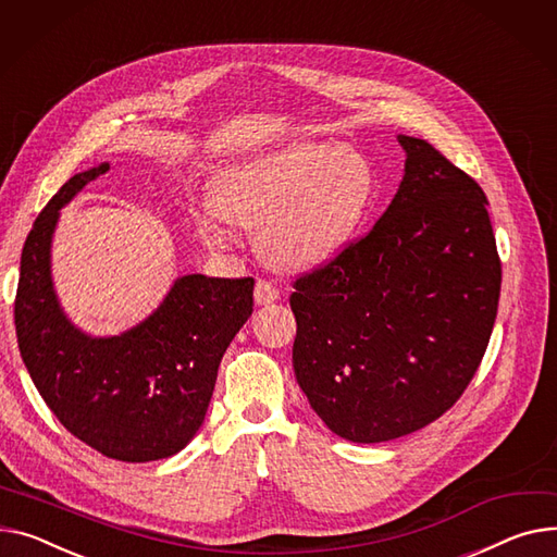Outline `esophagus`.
<instances>
[{"label": "esophagus", "instance_id": "1", "mask_svg": "<svg viewBox=\"0 0 557 557\" xmlns=\"http://www.w3.org/2000/svg\"><path fill=\"white\" fill-rule=\"evenodd\" d=\"M280 298V290L273 282L269 280H257L255 284V302L257 305H271Z\"/></svg>", "mask_w": 557, "mask_h": 557}]
</instances>
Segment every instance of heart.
I'll return each mask as SVG.
<instances>
[{"label":"heart","instance_id":"heart-1","mask_svg":"<svg viewBox=\"0 0 557 557\" xmlns=\"http://www.w3.org/2000/svg\"><path fill=\"white\" fill-rule=\"evenodd\" d=\"M376 199V172L356 147L293 143L221 176L214 206L199 216L212 248H228V221L259 228L257 246L271 264L305 271L336 257L360 231Z\"/></svg>","mask_w":557,"mask_h":557}]
</instances>
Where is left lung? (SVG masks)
I'll list each match as a JSON object with an SVG mask.
<instances>
[{"mask_svg":"<svg viewBox=\"0 0 557 557\" xmlns=\"http://www.w3.org/2000/svg\"><path fill=\"white\" fill-rule=\"evenodd\" d=\"M374 228L293 282V369L354 443L412 434L459 400L486 354L502 262L479 183L414 136Z\"/></svg>","mask_w":557,"mask_h":557,"instance_id":"left-lung-1","label":"left lung"}]
</instances>
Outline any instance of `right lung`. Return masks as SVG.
<instances>
[{
    "instance_id": "add662e5",
    "label": "right lung",
    "mask_w": 557,
    "mask_h": 557,
    "mask_svg": "<svg viewBox=\"0 0 557 557\" xmlns=\"http://www.w3.org/2000/svg\"><path fill=\"white\" fill-rule=\"evenodd\" d=\"M109 163L71 176L35 219L20 262L15 329L22 360L58 421L100 455L168 459L201 428L216 369L252 313V277L181 275L136 326L94 338L73 324L51 277L60 210Z\"/></svg>"
}]
</instances>
